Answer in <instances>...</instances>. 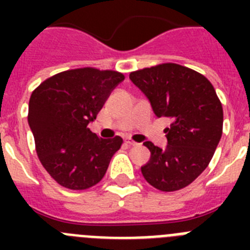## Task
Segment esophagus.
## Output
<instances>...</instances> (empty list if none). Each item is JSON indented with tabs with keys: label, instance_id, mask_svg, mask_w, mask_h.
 <instances>
[{
	"label": "esophagus",
	"instance_id": "esophagus-1",
	"mask_svg": "<svg viewBox=\"0 0 250 250\" xmlns=\"http://www.w3.org/2000/svg\"><path fill=\"white\" fill-rule=\"evenodd\" d=\"M125 144L129 145V146H136V145H138V143H135V141H132V140H129V139H125Z\"/></svg>",
	"mask_w": 250,
	"mask_h": 250
}]
</instances>
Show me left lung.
Instances as JSON below:
<instances>
[{
  "label": "left lung",
  "mask_w": 250,
  "mask_h": 250,
  "mask_svg": "<svg viewBox=\"0 0 250 250\" xmlns=\"http://www.w3.org/2000/svg\"><path fill=\"white\" fill-rule=\"evenodd\" d=\"M156 118H169L164 149L151 141L145 180L161 191L188 187L207 169L223 132V107L207 77L185 66L163 63L130 74Z\"/></svg>",
  "instance_id": "1"
}]
</instances>
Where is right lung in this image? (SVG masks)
I'll use <instances>...</instances> for the list:
<instances>
[{
  "instance_id": "obj_1",
  "label": "right lung",
  "mask_w": 250,
  "mask_h": 250,
  "mask_svg": "<svg viewBox=\"0 0 250 250\" xmlns=\"http://www.w3.org/2000/svg\"><path fill=\"white\" fill-rule=\"evenodd\" d=\"M124 79L110 70L76 68L50 77L31 95L28 125L37 155L61 187L83 190L105 175L123 139H101L87 125Z\"/></svg>"
}]
</instances>
